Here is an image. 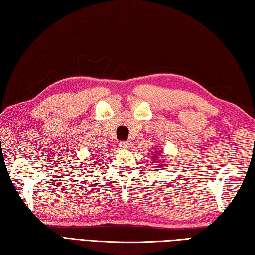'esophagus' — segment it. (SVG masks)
<instances>
[{
	"instance_id": "obj_1",
	"label": "esophagus",
	"mask_w": 255,
	"mask_h": 255,
	"mask_svg": "<svg viewBox=\"0 0 255 255\" xmlns=\"http://www.w3.org/2000/svg\"><path fill=\"white\" fill-rule=\"evenodd\" d=\"M130 147H131V142H129V141H123L119 143V148L121 149L127 150V149H130Z\"/></svg>"
}]
</instances>
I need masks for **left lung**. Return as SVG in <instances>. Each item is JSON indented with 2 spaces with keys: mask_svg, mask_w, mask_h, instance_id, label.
Returning <instances> with one entry per match:
<instances>
[{
  "mask_svg": "<svg viewBox=\"0 0 255 255\" xmlns=\"http://www.w3.org/2000/svg\"><path fill=\"white\" fill-rule=\"evenodd\" d=\"M162 152H163V150H160V151H154L153 152V154L154 155H152L153 158H152V163H159V167L158 169H165L166 167V164L164 163V160H162L161 158V154H162Z\"/></svg>",
  "mask_w": 255,
  "mask_h": 255,
  "instance_id": "obj_1",
  "label": "left lung"
}]
</instances>
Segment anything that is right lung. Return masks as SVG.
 <instances>
[{
  "label": "right lung",
  "mask_w": 255,
  "mask_h": 255,
  "mask_svg": "<svg viewBox=\"0 0 255 255\" xmlns=\"http://www.w3.org/2000/svg\"><path fill=\"white\" fill-rule=\"evenodd\" d=\"M95 163H96V161H95Z\"/></svg>",
  "instance_id": "obj_1"
}]
</instances>
